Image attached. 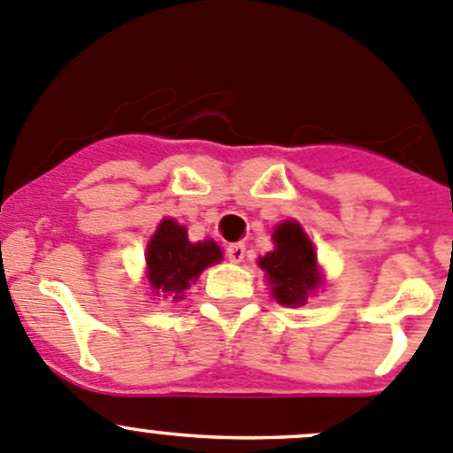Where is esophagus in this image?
<instances>
[{
	"label": "esophagus",
	"mask_w": 453,
	"mask_h": 453,
	"mask_svg": "<svg viewBox=\"0 0 453 453\" xmlns=\"http://www.w3.org/2000/svg\"><path fill=\"white\" fill-rule=\"evenodd\" d=\"M227 259L232 264H241V261L246 259V246L243 243H232V246H227Z\"/></svg>",
	"instance_id": "esophagus-1"
}]
</instances>
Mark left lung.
Wrapping results in <instances>:
<instances>
[{
	"mask_svg": "<svg viewBox=\"0 0 453 453\" xmlns=\"http://www.w3.org/2000/svg\"><path fill=\"white\" fill-rule=\"evenodd\" d=\"M274 250L261 257L259 265L268 274L273 295L284 306H302L308 293L319 284L317 255L302 226L286 221L274 230Z\"/></svg>",
	"mask_w": 453,
	"mask_h": 453,
	"instance_id": "8db88e82",
	"label": "left lung"
}]
</instances>
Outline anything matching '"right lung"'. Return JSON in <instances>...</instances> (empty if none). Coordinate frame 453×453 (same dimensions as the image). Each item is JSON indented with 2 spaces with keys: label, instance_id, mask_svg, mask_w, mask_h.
Segmentation results:
<instances>
[{
  "label": "right lung",
  "instance_id": "add662e5",
  "mask_svg": "<svg viewBox=\"0 0 453 453\" xmlns=\"http://www.w3.org/2000/svg\"><path fill=\"white\" fill-rule=\"evenodd\" d=\"M221 257L214 241L192 243L183 226L165 219L147 246L151 288L165 299H183L189 284L207 265L219 264Z\"/></svg>",
  "mask_w": 453,
  "mask_h": 453
}]
</instances>
